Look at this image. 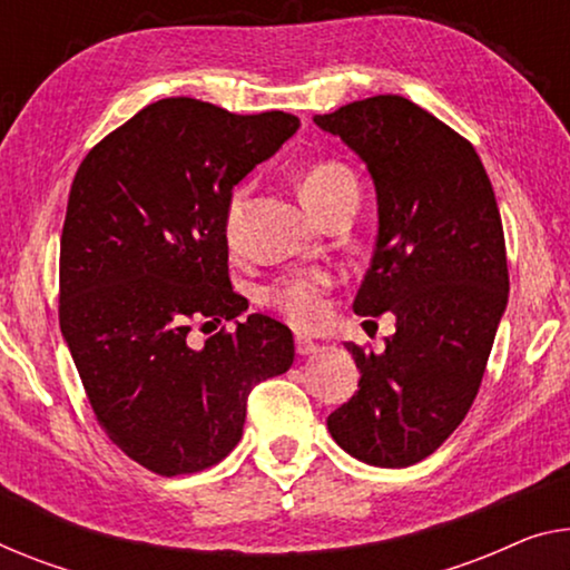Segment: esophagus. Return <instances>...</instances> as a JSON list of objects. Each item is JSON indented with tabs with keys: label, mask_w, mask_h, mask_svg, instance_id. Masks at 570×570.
<instances>
[{
	"label": "esophagus",
	"mask_w": 570,
	"mask_h": 570,
	"mask_svg": "<svg viewBox=\"0 0 570 570\" xmlns=\"http://www.w3.org/2000/svg\"><path fill=\"white\" fill-rule=\"evenodd\" d=\"M294 347H296V353H299V355L317 353V343H314L312 337H304V335H296L294 337Z\"/></svg>",
	"instance_id": "obj_1"
}]
</instances>
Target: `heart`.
I'll return each mask as SVG.
<instances>
[{
    "label": "heart",
    "mask_w": 570,
    "mask_h": 570,
    "mask_svg": "<svg viewBox=\"0 0 570 570\" xmlns=\"http://www.w3.org/2000/svg\"><path fill=\"white\" fill-rule=\"evenodd\" d=\"M299 194L307 207L322 217L330 207L347 197H358V181L351 168L337 164V160H317L307 166L299 176ZM245 204V189H237L225 209V240L235 243L240 230ZM335 278L327 271H299L278 278L263 288L261 299L268 309L282 314L294 327H314L327 312V294Z\"/></svg>",
    "instance_id": "obj_1"
}]
</instances>
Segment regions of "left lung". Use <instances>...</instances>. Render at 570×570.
<instances>
[{"label": "left lung", "instance_id": "8db88e82", "mask_svg": "<svg viewBox=\"0 0 570 570\" xmlns=\"http://www.w3.org/2000/svg\"><path fill=\"white\" fill-rule=\"evenodd\" d=\"M366 160L379 237L353 309L392 312L384 353L347 343L358 392L327 417L363 463L404 469L469 414L509 296L502 215L479 153L453 127L396 95L314 117Z\"/></svg>", "mask_w": 570, "mask_h": 570}]
</instances>
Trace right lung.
Wrapping results in <instances>:
<instances>
[{
  "mask_svg": "<svg viewBox=\"0 0 570 570\" xmlns=\"http://www.w3.org/2000/svg\"><path fill=\"white\" fill-rule=\"evenodd\" d=\"M288 112L233 115L160 99L99 140L73 176L58 322L107 438L158 475L209 469L240 443L253 386L288 371L292 330L235 320L225 209L233 186L292 138Z\"/></svg>",
  "mask_w": 570,
  "mask_h": 570,
  "instance_id": "right-lung-1",
  "label": "right lung"
}]
</instances>
